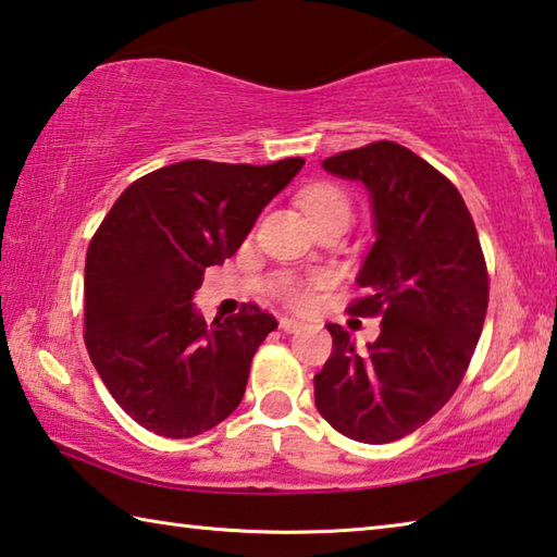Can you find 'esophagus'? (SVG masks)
Segmentation results:
<instances>
[{"label": "esophagus", "mask_w": 557, "mask_h": 557, "mask_svg": "<svg viewBox=\"0 0 557 557\" xmlns=\"http://www.w3.org/2000/svg\"><path fill=\"white\" fill-rule=\"evenodd\" d=\"M281 331H286V333H298V331H304L306 327V323H300V321H296V318H281Z\"/></svg>", "instance_id": "34e87169"}]
</instances>
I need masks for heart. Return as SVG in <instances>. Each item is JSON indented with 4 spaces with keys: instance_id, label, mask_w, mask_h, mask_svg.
<instances>
[{
    "instance_id": "1",
    "label": "heart",
    "mask_w": 557,
    "mask_h": 557,
    "mask_svg": "<svg viewBox=\"0 0 557 557\" xmlns=\"http://www.w3.org/2000/svg\"><path fill=\"white\" fill-rule=\"evenodd\" d=\"M300 207H304L306 216L311 219V224L323 216H348L350 219V202L345 197L343 189L335 185H313L308 187L304 195H300ZM278 296L286 300V304L296 308H306L311 304V294L296 281H281Z\"/></svg>"
}]
</instances>
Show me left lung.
I'll use <instances>...</instances> for the list:
<instances>
[{"label": "left lung", "mask_w": 557, "mask_h": 557, "mask_svg": "<svg viewBox=\"0 0 557 557\" xmlns=\"http://www.w3.org/2000/svg\"><path fill=\"white\" fill-rule=\"evenodd\" d=\"M335 177L362 182L375 244L350 313L382 315L375 343L355 348L327 323L333 352L313 377L325 422L362 444L412 434L440 412L467 372L488 308V276L459 189L403 145L380 140L323 160Z\"/></svg>", "instance_id": "obj_1"}]
</instances>
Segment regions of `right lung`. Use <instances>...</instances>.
Returning a JSON list of instances; mask_svg holds the SVG:
<instances>
[{"mask_svg": "<svg viewBox=\"0 0 557 557\" xmlns=\"http://www.w3.org/2000/svg\"><path fill=\"white\" fill-rule=\"evenodd\" d=\"M306 160H185L135 180L86 253V348L115 403L148 432L187 440L239 407L251 358L278 327L257 306L207 325L202 273L244 244Z\"/></svg>", "mask_w": 557, "mask_h": 557, "instance_id": "add662e5", "label": "right lung"}]
</instances>
